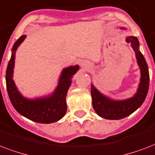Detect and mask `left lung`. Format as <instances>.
Segmentation results:
<instances>
[{
	"label": "left lung",
	"mask_w": 155,
	"mask_h": 155,
	"mask_svg": "<svg viewBox=\"0 0 155 155\" xmlns=\"http://www.w3.org/2000/svg\"><path fill=\"white\" fill-rule=\"evenodd\" d=\"M126 41L131 44V47L134 48L137 63L141 69V82L136 94L131 99L124 101H113L100 94L93 86H91V88L92 105L94 111L99 116L107 120H120L131 115L143 104L148 93L150 84L148 65L143 55L138 50V40L136 37L129 36L126 39Z\"/></svg>",
	"instance_id": "1"
}]
</instances>
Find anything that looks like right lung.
Listing matches in <instances>:
<instances>
[{"instance_id": "1", "label": "right lung", "mask_w": 155, "mask_h": 155, "mask_svg": "<svg viewBox=\"0 0 155 155\" xmlns=\"http://www.w3.org/2000/svg\"><path fill=\"white\" fill-rule=\"evenodd\" d=\"M26 35H21L12 48L11 58L7 66L5 81L7 92L11 104L19 114L37 123L49 124L61 120L66 112V94L71 85V78L78 70L79 67L71 66L64 69L59 80V85L54 94L48 98L29 100L21 96L13 81V69L15 59V51L23 41Z\"/></svg>"}]
</instances>
